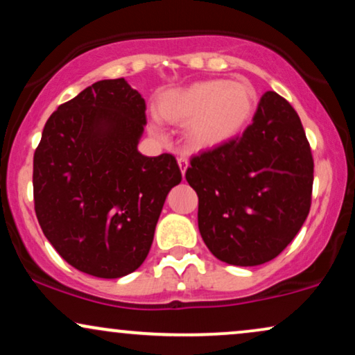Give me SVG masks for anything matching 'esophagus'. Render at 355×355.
<instances>
[{
	"mask_svg": "<svg viewBox=\"0 0 355 355\" xmlns=\"http://www.w3.org/2000/svg\"><path fill=\"white\" fill-rule=\"evenodd\" d=\"M177 162H178V166H180V170H182V175L185 177L187 168H189V159H187V157H178Z\"/></svg>",
	"mask_w": 355,
	"mask_h": 355,
	"instance_id": "esophagus-1",
	"label": "esophagus"
}]
</instances>
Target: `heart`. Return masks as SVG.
Instances as JSON below:
<instances>
[{"instance_id": "obj_1", "label": "heart", "mask_w": 355, "mask_h": 355, "mask_svg": "<svg viewBox=\"0 0 355 355\" xmlns=\"http://www.w3.org/2000/svg\"><path fill=\"white\" fill-rule=\"evenodd\" d=\"M258 107V92L248 80L207 79L160 94V119L185 125V139L193 148L221 147L238 139ZM153 134L160 127L152 123Z\"/></svg>"}]
</instances>
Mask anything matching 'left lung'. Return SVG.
I'll use <instances>...</instances> for the list:
<instances>
[{
    "mask_svg": "<svg viewBox=\"0 0 355 355\" xmlns=\"http://www.w3.org/2000/svg\"><path fill=\"white\" fill-rule=\"evenodd\" d=\"M198 230L220 261L258 266L275 259L307 218L314 162L300 115L263 94L253 123L233 142L190 160Z\"/></svg>",
    "mask_w": 355,
    "mask_h": 355,
    "instance_id": "left-lung-1",
    "label": "left lung"
}]
</instances>
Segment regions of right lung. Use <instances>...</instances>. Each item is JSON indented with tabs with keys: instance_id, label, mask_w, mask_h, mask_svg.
<instances>
[{
	"instance_id": "1",
	"label": "right lung",
	"mask_w": 355,
	"mask_h": 355,
	"mask_svg": "<svg viewBox=\"0 0 355 355\" xmlns=\"http://www.w3.org/2000/svg\"><path fill=\"white\" fill-rule=\"evenodd\" d=\"M145 101L127 80H97L59 105L34 152V210L76 270L115 279L150 251L165 198L182 182L170 153L142 155Z\"/></svg>"
}]
</instances>
